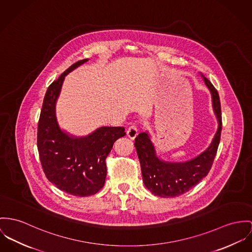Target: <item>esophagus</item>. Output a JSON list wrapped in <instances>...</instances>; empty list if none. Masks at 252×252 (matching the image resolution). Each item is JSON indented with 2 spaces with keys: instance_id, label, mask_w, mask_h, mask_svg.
<instances>
[{
  "instance_id": "esophagus-1",
  "label": "esophagus",
  "mask_w": 252,
  "mask_h": 252,
  "mask_svg": "<svg viewBox=\"0 0 252 252\" xmlns=\"http://www.w3.org/2000/svg\"><path fill=\"white\" fill-rule=\"evenodd\" d=\"M126 134L130 139H134L136 136L138 135V129L136 127L135 125H131L126 131Z\"/></svg>"
}]
</instances>
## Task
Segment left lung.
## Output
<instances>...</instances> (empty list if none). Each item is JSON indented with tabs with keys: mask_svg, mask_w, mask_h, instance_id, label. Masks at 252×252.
I'll use <instances>...</instances> for the list:
<instances>
[{
	"mask_svg": "<svg viewBox=\"0 0 252 252\" xmlns=\"http://www.w3.org/2000/svg\"><path fill=\"white\" fill-rule=\"evenodd\" d=\"M203 78L211 91L214 111L219 121V128L213 142L204 153L184 163L163 162L155 156V148L148 133L141 132L135 138L134 145L144 184L155 195L174 197L185 194L201 181L211 170L220 140L221 110L217 89L207 78Z\"/></svg>",
	"mask_w": 252,
	"mask_h": 252,
	"instance_id": "left-lung-1",
	"label": "left lung"
}]
</instances>
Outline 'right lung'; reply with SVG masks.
Returning <instances> with one entry per match:
<instances>
[{
    "label": "right lung",
    "instance_id": "add662e5",
    "mask_svg": "<svg viewBox=\"0 0 252 252\" xmlns=\"http://www.w3.org/2000/svg\"><path fill=\"white\" fill-rule=\"evenodd\" d=\"M88 59L71 65L48 87L37 129V149L46 177L59 190L77 196L97 193L106 177V157L114 143L126 135L123 126H103L83 138L62 132L56 118V101L65 76Z\"/></svg>",
    "mask_w": 252,
    "mask_h": 252
}]
</instances>
